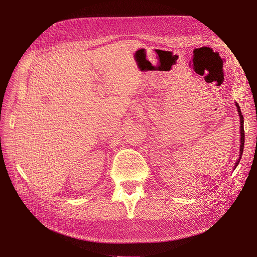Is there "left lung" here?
Segmentation results:
<instances>
[{
	"label": "left lung",
	"mask_w": 257,
	"mask_h": 257,
	"mask_svg": "<svg viewBox=\"0 0 257 257\" xmlns=\"http://www.w3.org/2000/svg\"><path fill=\"white\" fill-rule=\"evenodd\" d=\"M236 105V108H237V112L239 114V117H240V147H239V157H238V160L235 163L234 165V169L237 167V165L239 164V160L241 158V154H242V151H244V143H245V131H244V116H242L241 114V111H240V108L238 106L237 103H235Z\"/></svg>",
	"instance_id": "1"
}]
</instances>
